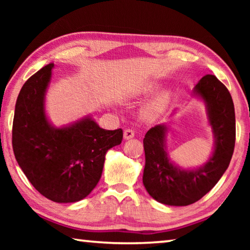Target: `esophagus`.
I'll return each instance as SVG.
<instances>
[{
    "instance_id": "obj_1",
    "label": "esophagus",
    "mask_w": 250,
    "mask_h": 250,
    "mask_svg": "<svg viewBox=\"0 0 250 250\" xmlns=\"http://www.w3.org/2000/svg\"><path fill=\"white\" fill-rule=\"evenodd\" d=\"M124 137L125 140H129V139H132L134 137V131L132 129H125L124 132Z\"/></svg>"
}]
</instances>
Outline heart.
Instances as JSON below:
<instances>
[{"label":"heart","instance_id":"b5f03b06","mask_svg":"<svg viewBox=\"0 0 250 250\" xmlns=\"http://www.w3.org/2000/svg\"><path fill=\"white\" fill-rule=\"evenodd\" d=\"M155 86L153 83H150L143 88V92H151L154 90ZM167 95H159L158 97H155V98L151 101V103L146 105V115L147 117H154L156 115H159L161 111H163V109L166 108V104H167Z\"/></svg>","mask_w":250,"mask_h":250}]
</instances>
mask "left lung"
<instances>
[{
	"label": "left lung",
	"mask_w": 250,
	"mask_h": 250,
	"mask_svg": "<svg viewBox=\"0 0 250 250\" xmlns=\"http://www.w3.org/2000/svg\"><path fill=\"white\" fill-rule=\"evenodd\" d=\"M194 92L205 101L215 137V150L204 167L183 170L171 163L164 145L167 125L153 126L143 139V184L155 201L166 205L186 206L201 200L223 176L234 153L235 109L225 84L215 76L206 75L194 87Z\"/></svg>",
	"instance_id": "8db88e82"
}]
</instances>
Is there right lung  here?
<instances>
[{"label": "right lung", "instance_id": "obj_1", "mask_svg": "<svg viewBox=\"0 0 250 250\" xmlns=\"http://www.w3.org/2000/svg\"><path fill=\"white\" fill-rule=\"evenodd\" d=\"M53 64L29 77L15 104L12 145L15 159L32 185L56 203L89 195L103 173L104 156L120 145L122 129H101L91 118L54 128L45 116L44 97Z\"/></svg>", "mask_w": 250, "mask_h": 250}]
</instances>
